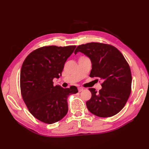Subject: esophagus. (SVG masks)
Wrapping results in <instances>:
<instances>
[{
  "mask_svg": "<svg viewBox=\"0 0 149 149\" xmlns=\"http://www.w3.org/2000/svg\"><path fill=\"white\" fill-rule=\"evenodd\" d=\"M78 91L79 92H81V91H82L84 89L83 88H81V87H78Z\"/></svg>",
  "mask_w": 149,
  "mask_h": 149,
  "instance_id": "obj_1",
  "label": "esophagus"
}]
</instances>
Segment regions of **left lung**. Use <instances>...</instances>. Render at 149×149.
<instances>
[{
  "label": "left lung",
  "mask_w": 149,
  "mask_h": 149,
  "mask_svg": "<svg viewBox=\"0 0 149 149\" xmlns=\"http://www.w3.org/2000/svg\"><path fill=\"white\" fill-rule=\"evenodd\" d=\"M78 52L91 60L90 77L102 81L99 92L94 88L89 89L91 97L86 102L88 109L101 118L117 114L123 109L131 91V72L123 54L113 46L94 42L79 45L75 55Z\"/></svg>",
  "instance_id": "8db88e82"
}]
</instances>
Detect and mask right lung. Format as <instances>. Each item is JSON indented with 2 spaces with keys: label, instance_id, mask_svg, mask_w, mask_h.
<instances>
[{
  "label": "right lung",
  "instance_id": "obj_1",
  "mask_svg": "<svg viewBox=\"0 0 149 149\" xmlns=\"http://www.w3.org/2000/svg\"><path fill=\"white\" fill-rule=\"evenodd\" d=\"M76 46L43 47L25 58L20 70V89L30 113L47 124L60 120L68 111L67 99L78 92L74 86L63 88L53 86L54 78L61 76L67 59Z\"/></svg>",
  "mask_w": 149,
  "mask_h": 149
}]
</instances>
